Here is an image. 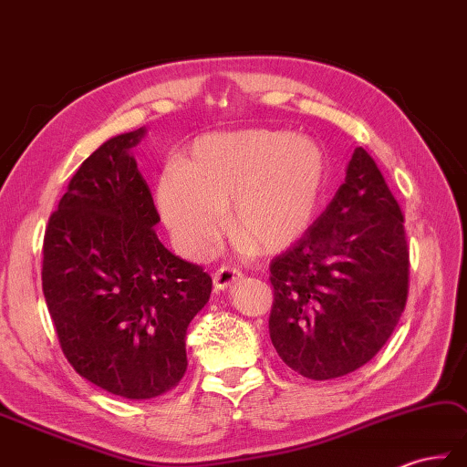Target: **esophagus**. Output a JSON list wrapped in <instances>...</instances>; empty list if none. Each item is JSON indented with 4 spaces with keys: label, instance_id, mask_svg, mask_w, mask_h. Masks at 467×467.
<instances>
[{
    "label": "esophagus",
    "instance_id": "obj_1",
    "mask_svg": "<svg viewBox=\"0 0 467 467\" xmlns=\"http://www.w3.org/2000/svg\"><path fill=\"white\" fill-rule=\"evenodd\" d=\"M242 279V272L234 265H222L215 269L213 274V285L217 289H227L232 287L235 282H240Z\"/></svg>",
    "mask_w": 467,
    "mask_h": 467
}]
</instances>
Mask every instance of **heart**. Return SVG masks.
Masks as SVG:
<instances>
[{
    "instance_id": "1",
    "label": "heart",
    "mask_w": 467,
    "mask_h": 467,
    "mask_svg": "<svg viewBox=\"0 0 467 467\" xmlns=\"http://www.w3.org/2000/svg\"><path fill=\"white\" fill-rule=\"evenodd\" d=\"M326 185L317 143L279 130L210 133L192 143L182 163H168L155 182V203L180 250L195 260L230 230L255 252L292 245L312 223Z\"/></svg>"
}]
</instances>
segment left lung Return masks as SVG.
I'll return each mask as SVG.
<instances>
[{"instance_id": "obj_1", "label": "left lung", "mask_w": 467, "mask_h": 467, "mask_svg": "<svg viewBox=\"0 0 467 467\" xmlns=\"http://www.w3.org/2000/svg\"><path fill=\"white\" fill-rule=\"evenodd\" d=\"M269 272V337L299 376L351 374L389 339L408 302L410 247L401 207L364 148L326 212Z\"/></svg>"}]
</instances>
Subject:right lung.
Here are the masks:
<instances>
[{
    "mask_svg": "<svg viewBox=\"0 0 467 467\" xmlns=\"http://www.w3.org/2000/svg\"><path fill=\"white\" fill-rule=\"evenodd\" d=\"M108 140L79 165L44 237L41 287L59 348L81 378L113 396L151 400L188 369L185 331L212 277L165 250L151 192L130 150Z\"/></svg>",
    "mask_w": 467,
    "mask_h": 467,
    "instance_id": "1",
    "label": "right lung"
}]
</instances>
